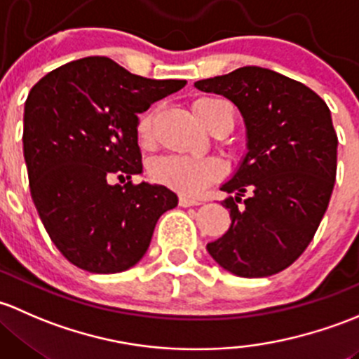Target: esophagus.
Instances as JSON below:
<instances>
[{"instance_id":"obj_1","label":"esophagus","mask_w":359,"mask_h":359,"mask_svg":"<svg viewBox=\"0 0 359 359\" xmlns=\"http://www.w3.org/2000/svg\"><path fill=\"white\" fill-rule=\"evenodd\" d=\"M202 202L198 201V198H191V197H187V195H181L180 197V205L181 207H191V205H201Z\"/></svg>"}]
</instances>
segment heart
<instances>
[{
    "instance_id": "obj_1",
    "label": "heart",
    "mask_w": 359,
    "mask_h": 359,
    "mask_svg": "<svg viewBox=\"0 0 359 359\" xmlns=\"http://www.w3.org/2000/svg\"><path fill=\"white\" fill-rule=\"evenodd\" d=\"M226 103L219 98H201L194 103V114L201 123H204L205 114L212 107ZM154 114H143L138 123L140 142H149L152 131ZM150 176L157 183L165 184L172 190L184 195L201 194L209 183L219 176V162L209 157H191V155H162L150 162Z\"/></svg>"
}]
</instances>
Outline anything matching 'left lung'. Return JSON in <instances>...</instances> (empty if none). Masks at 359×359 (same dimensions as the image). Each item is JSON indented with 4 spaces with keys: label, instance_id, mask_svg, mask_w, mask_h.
Masks as SVG:
<instances>
[{
    "label": "left lung",
    "instance_id": "left-lung-1",
    "mask_svg": "<svg viewBox=\"0 0 359 359\" xmlns=\"http://www.w3.org/2000/svg\"><path fill=\"white\" fill-rule=\"evenodd\" d=\"M195 88L233 102L247 128L245 157L221 187L235 195L221 202L231 226L207 250L243 278L283 271L313 240L334 190L339 142L330 110L299 81L254 65Z\"/></svg>",
    "mask_w": 359,
    "mask_h": 359
}]
</instances>
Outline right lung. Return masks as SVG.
I'll return each mask as SVG.
<instances>
[{
  "label": "right lung",
  "mask_w": 359,
  "mask_h": 359,
  "mask_svg": "<svg viewBox=\"0 0 359 359\" xmlns=\"http://www.w3.org/2000/svg\"><path fill=\"white\" fill-rule=\"evenodd\" d=\"M184 84L88 57L51 70L29 91L22 142L31 197L51 242L77 268L129 269L145 256L158 217L178 205L162 184L109 180L143 171L138 114Z\"/></svg>",
  "instance_id": "1"
}]
</instances>
